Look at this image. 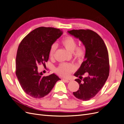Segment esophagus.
I'll use <instances>...</instances> for the list:
<instances>
[{
	"instance_id": "1",
	"label": "esophagus",
	"mask_w": 124,
	"mask_h": 124,
	"mask_svg": "<svg viewBox=\"0 0 124 124\" xmlns=\"http://www.w3.org/2000/svg\"><path fill=\"white\" fill-rule=\"evenodd\" d=\"M63 80H64L66 82H67V83H68V82L71 81V80L68 79V78H64V79H63Z\"/></svg>"
}]
</instances>
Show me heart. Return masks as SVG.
Instances as JSON below:
<instances>
[{"mask_svg": "<svg viewBox=\"0 0 124 124\" xmlns=\"http://www.w3.org/2000/svg\"><path fill=\"white\" fill-rule=\"evenodd\" d=\"M61 43L66 49L70 52H72L74 58L78 62H82L85 56V51L82 46H77V41L73 37L67 36L63 38ZM57 46L55 44H52L49 51V57L53 58ZM76 70V67L72 63H63L60 64L55 69V72L59 76L63 77H68L71 72Z\"/></svg>", "mask_w": 124, "mask_h": 124, "instance_id": "1", "label": "heart"}]
</instances>
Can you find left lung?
<instances>
[{
    "label": "left lung",
    "mask_w": 124,
    "mask_h": 124,
    "mask_svg": "<svg viewBox=\"0 0 124 124\" xmlns=\"http://www.w3.org/2000/svg\"><path fill=\"white\" fill-rule=\"evenodd\" d=\"M83 43L85 47V61L74 73L80 85L79 89L73 92L78 99L87 101L94 97L102 88L109 75V59L107 48L103 40L96 32L90 29L68 31ZM87 72L88 76L81 82V76Z\"/></svg>",
    "instance_id": "left-lung-1"
}]
</instances>
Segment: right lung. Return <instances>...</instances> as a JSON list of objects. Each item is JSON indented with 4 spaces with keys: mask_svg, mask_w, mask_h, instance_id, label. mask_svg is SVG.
Wrapping results in <instances>:
<instances>
[{
    "mask_svg": "<svg viewBox=\"0 0 124 124\" xmlns=\"http://www.w3.org/2000/svg\"><path fill=\"white\" fill-rule=\"evenodd\" d=\"M62 34L59 29L38 27L28 33L18 46L16 73L22 89L29 96L42 98L61 80L54 73L43 77L42 72H38V65L47 62L51 46Z\"/></svg>",
    "mask_w": 124,
    "mask_h": 124,
    "instance_id": "right-lung-1",
    "label": "right lung"
}]
</instances>
